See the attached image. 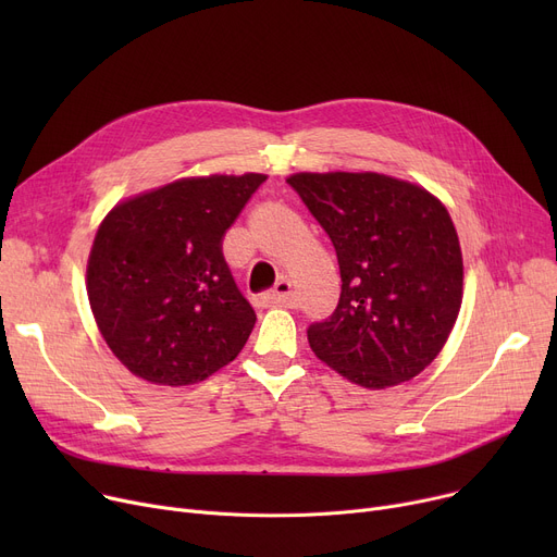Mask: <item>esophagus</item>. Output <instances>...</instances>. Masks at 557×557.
<instances>
[{
    "mask_svg": "<svg viewBox=\"0 0 557 557\" xmlns=\"http://www.w3.org/2000/svg\"><path fill=\"white\" fill-rule=\"evenodd\" d=\"M288 298H290V282H288L286 277H282V280L273 286V290H269L267 296L255 298V302H257V305H284V302H288Z\"/></svg>",
    "mask_w": 557,
    "mask_h": 557,
    "instance_id": "34e87169",
    "label": "esophagus"
}]
</instances>
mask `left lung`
I'll return each instance as SVG.
<instances>
[{
	"label": "left lung",
	"mask_w": 557,
	"mask_h": 557,
	"mask_svg": "<svg viewBox=\"0 0 557 557\" xmlns=\"http://www.w3.org/2000/svg\"><path fill=\"white\" fill-rule=\"evenodd\" d=\"M334 244L341 300L307 330L313 355L370 391L418 376L445 347L462 302V252L445 205L393 175L294 173Z\"/></svg>",
	"instance_id": "1"
}]
</instances>
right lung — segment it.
Instances as JSON below:
<instances>
[{"label": "right lung", "mask_w": 557, "mask_h": 557, "mask_svg": "<svg viewBox=\"0 0 557 557\" xmlns=\"http://www.w3.org/2000/svg\"><path fill=\"white\" fill-rule=\"evenodd\" d=\"M263 173L198 175L116 202L87 259L97 327L135 376L189 386L237 359L255 311L223 259Z\"/></svg>", "instance_id": "add662e5"}]
</instances>
